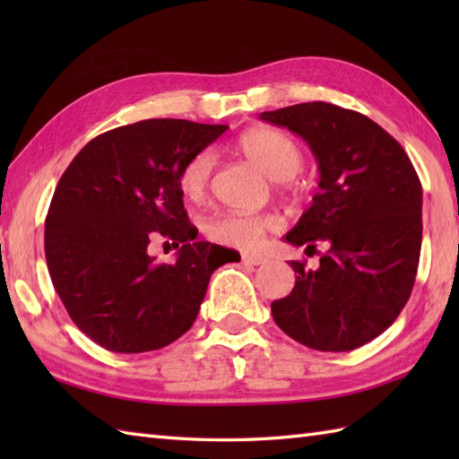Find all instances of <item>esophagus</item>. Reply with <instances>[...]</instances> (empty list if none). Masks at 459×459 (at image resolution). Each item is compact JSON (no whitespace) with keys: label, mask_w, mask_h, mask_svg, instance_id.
Returning a JSON list of instances; mask_svg holds the SVG:
<instances>
[{"label":"esophagus","mask_w":459,"mask_h":459,"mask_svg":"<svg viewBox=\"0 0 459 459\" xmlns=\"http://www.w3.org/2000/svg\"><path fill=\"white\" fill-rule=\"evenodd\" d=\"M266 262V256L262 255H242V264L245 266H260Z\"/></svg>","instance_id":"1"}]
</instances>
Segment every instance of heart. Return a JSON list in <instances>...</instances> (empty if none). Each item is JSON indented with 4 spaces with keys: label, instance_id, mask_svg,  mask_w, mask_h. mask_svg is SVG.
I'll list each match as a JSON object with an SVG mask.
<instances>
[{
    "label": "heart",
    "instance_id": "obj_1",
    "mask_svg": "<svg viewBox=\"0 0 459 459\" xmlns=\"http://www.w3.org/2000/svg\"><path fill=\"white\" fill-rule=\"evenodd\" d=\"M240 155L274 181H288L304 165V152L288 134L270 128H255L245 132L237 142ZM214 158L209 150L195 153L179 173V189L185 199L199 201L207 193ZM276 219L268 214L222 212L204 222V232L211 240L222 247L255 248L268 230L276 229Z\"/></svg>",
    "mask_w": 459,
    "mask_h": 459
}]
</instances>
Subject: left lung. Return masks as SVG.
Masks as SVG:
<instances>
[{
	"label": "left lung",
	"mask_w": 459,
	"mask_h": 459,
	"mask_svg": "<svg viewBox=\"0 0 459 459\" xmlns=\"http://www.w3.org/2000/svg\"><path fill=\"white\" fill-rule=\"evenodd\" d=\"M260 118L301 135L319 165V193L286 240L324 245L317 268L291 262L296 286L272 301L276 325L317 351L378 337L406 306L422 247V185L403 145L365 114L304 102Z\"/></svg>",
	"instance_id": "8db88e82"
}]
</instances>
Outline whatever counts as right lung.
<instances>
[{
	"label": "right lung",
	"instance_id": "1",
	"mask_svg": "<svg viewBox=\"0 0 459 459\" xmlns=\"http://www.w3.org/2000/svg\"><path fill=\"white\" fill-rule=\"evenodd\" d=\"M227 128L175 118L120 126L86 143L58 179L45 221L47 268L94 343L114 353L173 343L197 319L212 272L235 260L195 240L178 183L183 165ZM158 236L180 247L173 265L147 255Z\"/></svg>",
	"mask_w": 459,
	"mask_h": 459
}]
</instances>
